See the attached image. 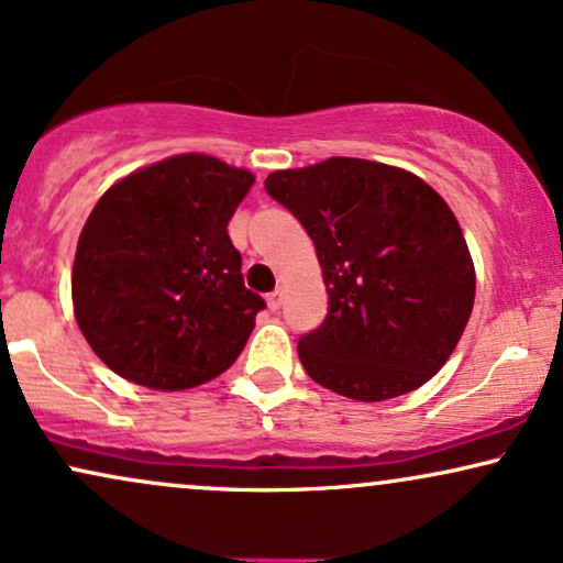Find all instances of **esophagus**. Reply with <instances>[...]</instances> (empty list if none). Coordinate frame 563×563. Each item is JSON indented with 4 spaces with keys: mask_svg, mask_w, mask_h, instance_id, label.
I'll list each match as a JSON object with an SVG mask.
<instances>
[{
    "mask_svg": "<svg viewBox=\"0 0 563 563\" xmlns=\"http://www.w3.org/2000/svg\"><path fill=\"white\" fill-rule=\"evenodd\" d=\"M282 302H284V292H282V289H274V292L268 295V308L279 310Z\"/></svg>",
    "mask_w": 563,
    "mask_h": 563,
    "instance_id": "34e87169",
    "label": "esophagus"
}]
</instances>
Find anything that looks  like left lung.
<instances>
[{
	"label": "left lung",
	"mask_w": 563,
	"mask_h": 563,
	"mask_svg": "<svg viewBox=\"0 0 563 563\" xmlns=\"http://www.w3.org/2000/svg\"><path fill=\"white\" fill-rule=\"evenodd\" d=\"M316 245L329 316L297 355L357 401L415 391L441 371L475 302V266L451 208L397 166L334 156L266 177Z\"/></svg>",
	"instance_id": "obj_1"
}]
</instances>
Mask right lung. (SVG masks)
Listing matches in <instances>:
<instances>
[{"label": "right lung", "mask_w": 563, "mask_h": 563, "mask_svg": "<svg viewBox=\"0 0 563 563\" xmlns=\"http://www.w3.org/2000/svg\"><path fill=\"white\" fill-rule=\"evenodd\" d=\"M255 177L206 154L137 169L82 227L73 305L90 350L133 384L183 391L224 373L266 308L227 234Z\"/></svg>", "instance_id": "obj_1"}]
</instances>
